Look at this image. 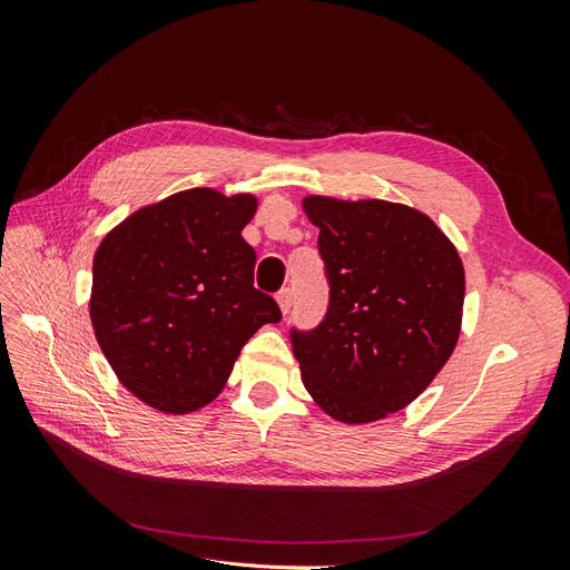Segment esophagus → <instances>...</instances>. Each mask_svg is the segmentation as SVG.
<instances>
[{
    "label": "esophagus",
    "mask_w": 570,
    "mask_h": 570,
    "mask_svg": "<svg viewBox=\"0 0 570 570\" xmlns=\"http://www.w3.org/2000/svg\"><path fill=\"white\" fill-rule=\"evenodd\" d=\"M292 297H295V295H292V287H283L278 295H275V299H278V304H281V312L283 314H287L289 308H292Z\"/></svg>",
    "instance_id": "1"
}]
</instances>
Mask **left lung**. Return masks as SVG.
<instances>
[{
    "instance_id": "left-lung-1",
    "label": "left lung",
    "mask_w": 570,
    "mask_h": 570,
    "mask_svg": "<svg viewBox=\"0 0 570 570\" xmlns=\"http://www.w3.org/2000/svg\"><path fill=\"white\" fill-rule=\"evenodd\" d=\"M318 226L327 308L289 327L302 381L342 423H371L411 404L452 356L463 266L428 216L383 199H304Z\"/></svg>"
}]
</instances>
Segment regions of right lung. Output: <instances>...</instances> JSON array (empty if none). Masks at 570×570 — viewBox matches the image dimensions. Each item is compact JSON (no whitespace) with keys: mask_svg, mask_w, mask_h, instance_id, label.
<instances>
[{"mask_svg":"<svg viewBox=\"0 0 570 570\" xmlns=\"http://www.w3.org/2000/svg\"><path fill=\"white\" fill-rule=\"evenodd\" d=\"M252 195L195 187L145 206L111 230L92 266L90 316L118 381L166 413L216 400L235 358L281 306L254 287L243 228Z\"/></svg>","mask_w":570,"mask_h":570,"instance_id":"1","label":"right lung"}]
</instances>
